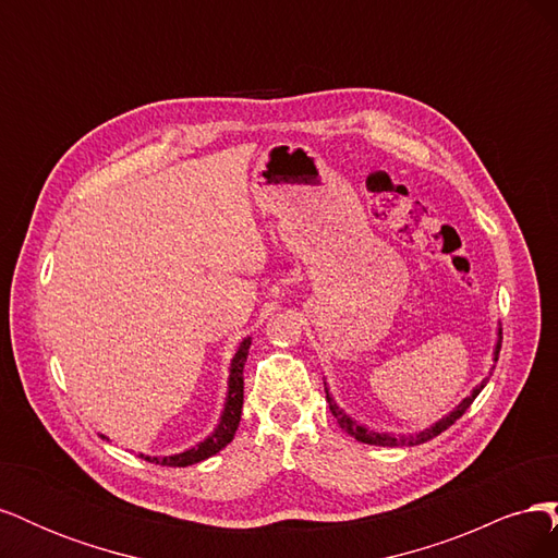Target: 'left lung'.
<instances>
[{
    "label": "left lung",
    "mask_w": 558,
    "mask_h": 558,
    "mask_svg": "<svg viewBox=\"0 0 558 558\" xmlns=\"http://www.w3.org/2000/svg\"><path fill=\"white\" fill-rule=\"evenodd\" d=\"M498 337H496V349H494V361H498V351H500V342H502V330L498 328V332H496ZM492 375V373H488ZM486 381H488V377L486 379H482V384H477L475 388H472V393L468 396V398H463L459 404H456V408L447 414V416H442L440 421H435L433 426H428L426 430H418V433H414V435H391V433H377V430H373V428H367V426H363V424H359L356 418H351L340 404L335 402V398H332V393L328 391V386H326V400H328V404H330V412H332V416L337 418V424H340V428L344 430V433H349L351 437H356L359 442H363V445H375V447H414V445H424V442H428V440H433L435 435H440L442 430H447L456 418H461L463 416V412L470 408L472 404V400H475L480 393H482V388L486 386Z\"/></svg>",
    "instance_id": "left-lung-1"
}]
</instances>
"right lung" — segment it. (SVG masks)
<instances>
[{"label": "right lung", "instance_id": "right-lung-1", "mask_svg": "<svg viewBox=\"0 0 558 558\" xmlns=\"http://www.w3.org/2000/svg\"><path fill=\"white\" fill-rule=\"evenodd\" d=\"M248 347H251V337H244L240 342L238 351H234L232 363H230V377H228V393H226V404L221 418H218V426L214 428L211 435H207L205 440L197 442L195 447L185 449L181 453H172V456H146L140 453L144 461L156 463V465H167V468H185L209 459V456L218 453L223 447H228L234 437V430L240 426L242 418V404H244V363L248 356ZM102 440H109L107 435H99Z\"/></svg>", "mask_w": 558, "mask_h": 558}]
</instances>
